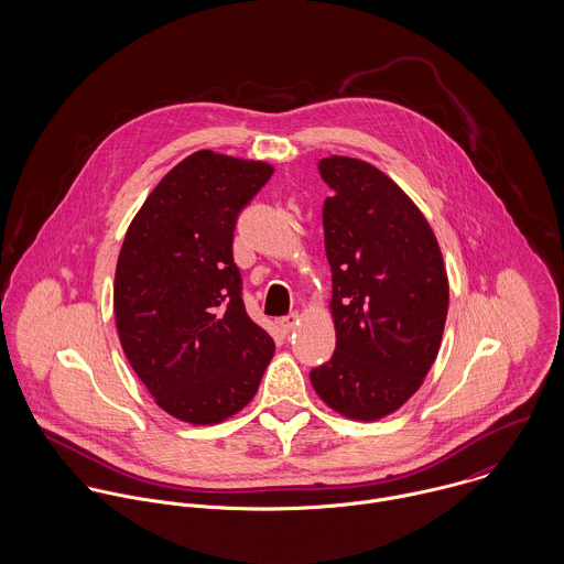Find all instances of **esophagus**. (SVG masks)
I'll return each mask as SVG.
<instances>
[{
	"label": "esophagus",
	"mask_w": 564,
	"mask_h": 564,
	"mask_svg": "<svg viewBox=\"0 0 564 564\" xmlns=\"http://www.w3.org/2000/svg\"><path fill=\"white\" fill-rule=\"evenodd\" d=\"M297 322H300V315H297V313L286 315V317H282V319H280V329H282L284 334H289V332H293V329H295Z\"/></svg>",
	"instance_id": "1"
}]
</instances>
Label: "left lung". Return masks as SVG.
<instances>
[{
  "label": "left lung",
  "instance_id": "8db88e82",
  "mask_svg": "<svg viewBox=\"0 0 564 564\" xmlns=\"http://www.w3.org/2000/svg\"><path fill=\"white\" fill-rule=\"evenodd\" d=\"M334 191L323 204L336 349L311 371L332 410L382 419L408 402L436 360L449 282L436 237L380 169L347 156L319 161Z\"/></svg>",
  "mask_w": 564,
  "mask_h": 564
}]
</instances>
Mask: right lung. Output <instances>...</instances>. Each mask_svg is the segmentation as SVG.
Here are the masks:
<instances>
[{"instance_id":"obj_1","label":"right lung","mask_w":564,"mask_h":564,"mask_svg":"<svg viewBox=\"0 0 564 564\" xmlns=\"http://www.w3.org/2000/svg\"><path fill=\"white\" fill-rule=\"evenodd\" d=\"M273 166L210 150L177 162L132 219L115 273L121 347L171 416L208 425L251 402L273 338L249 319L232 256Z\"/></svg>"}]
</instances>
